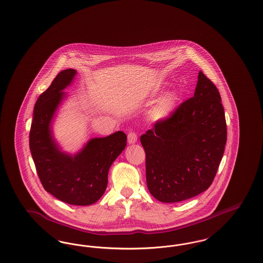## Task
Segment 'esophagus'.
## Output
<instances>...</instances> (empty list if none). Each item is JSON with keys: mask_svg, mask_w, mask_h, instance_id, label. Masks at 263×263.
I'll use <instances>...</instances> for the list:
<instances>
[{"mask_svg": "<svg viewBox=\"0 0 263 263\" xmlns=\"http://www.w3.org/2000/svg\"><path fill=\"white\" fill-rule=\"evenodd\" d=\"M137 134L135 132H130L127 136L128 139V143L131 145V144H135L137 142Z\"/></svg>", "mask_w": 263, "mask_h": 263, "instance_id": "1", "label": "esophagus"}]
</instances>
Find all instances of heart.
Listing matches in <instances>:
<instances>
[{
    "instance_id": "obj_1",
    "label": "heart",
    "mask_w": 263,
    "mask_h": 263,
    "mask_svg": "<svg viewBox=\"0 0 263 263\" xmlns=\"http://www.w3.org/2000/svg\"><path fill=\"white\" fill-rule=\"evenodd\" d=\"M177 95L174 90H170L166 93H164L151 108L149 111L151 119L154 121H161L165 119L174 110Z\"/></svg>"
}]
</instances>
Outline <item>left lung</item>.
Instances as JSON below:
<instances>
[{
  "label": "left lung",
  "mask_w": 263,
  "mask_h": 263,
  "mask_svg": "<svg viewBox=\"0 0 263 263\" xmlns=\"http://www.w3.org/2000/svg\"><path fill=\"white\" fill-rule=\"evenodd\" d=\"M221 101L218 88L200 71L193 98L140 138L147 186L157 200H186L212 184L227 142Z\"/></svg>",
  "instance_id": "8db88e82"
}]
</instances>
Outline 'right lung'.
<instances>
[{"instance_id": "add662e5", "label": "right lung", "mask_w": 263, "mask_h": 263, "mask_svg": "<svg viewBox=\"0 0 263 263\" xmlns=\"http://www.w3.org/2000/svg\"><path fill=\"white\" fill-rule=\"evenodd\" d=\"M77 71L67 69L42 92L33 109L29 148L44 189L65 203L88 206L103 195L108 171L125 149L127 136L117 131L107 137L92 138L75 155L61 150L53 136L52 124Z\"/></svg>"}]
</instances>
